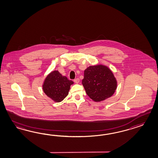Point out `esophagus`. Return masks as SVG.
Returning <instances> with one entry per match:
<instances>
[{
  "label": "esophagus",
  "instance_id": "34e87169",
  "mask_svg": "<svg viewBox=\"0 0 158 158\" xmlns=\"http://www.w3.org/2000/svg\"><path fill=\"white\" fill-rule=\"evenodd\" d=\"M74 82L75 83H76V84H78V83L80 82V79L77 78L75 79V80H74Z\"/></svg>",
  "mask_w": 158,
  "mask_h": 158
}]
</instances>
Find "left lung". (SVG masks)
<instances>
[{"instance_id":"left-lung-1","label":"left lung","mask_w":158,"mask_h":158,"mask_svg":"<svg viewBox=\"0 0 158 158\" xmlns=\"http://www.w3.org/2000/svg\"><path fill=\"white\" fill-rule=\"evenodd\" d=\"M82 84L89 97L95 102L102 101L114 94L117 81L109 68L102 64L88 67Z\"/></svg>"}]
</instances>
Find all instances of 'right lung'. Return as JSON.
<instances>
[{
  "label": "right lung",
  "mask_w": 158,
  "mask_h": 158,
  "mask_svg": "<svg viewBox=\"0 0 158 158\" xmlns=\"http://www.w3.org/2000/svg\"><path fill=\"white\" fill-rule=\"evenodd\" d=\"M73 84V81L63 76L58 70H53L45 77L42 87L49 98L55 102H60L68 95L70 86Z\"/></svg>",
  "instance_id": "right-lung-1"
}]
</instances>
